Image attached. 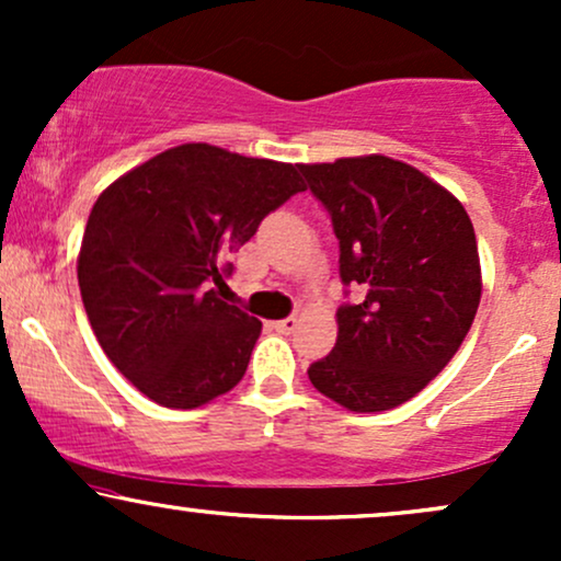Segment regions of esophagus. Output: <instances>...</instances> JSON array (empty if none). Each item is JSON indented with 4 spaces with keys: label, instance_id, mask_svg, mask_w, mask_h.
Here are the masks:
<instances>
[{
    "label": "esophagus",
    "instance_id": "obj_1",
    "mask_svg": "<svg viewBox=\"0 0 561 561\" xmlns=\"http://www.w3.org/2000/svg\"><path fill=\"white\" fill-rule=\"evenodd\" d=\"M274 330L276 332H282V334H293L295 330H298V319L295 317H287V319H279V321H274Z\"/></svg>",
    "mask_w": 561,
    "mask_h": 561
}]
</instances>
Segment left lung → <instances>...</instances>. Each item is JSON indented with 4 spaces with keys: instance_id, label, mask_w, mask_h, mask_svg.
<instances>
[{
    "instance_id": "obj_1",
    "label": "left lung",
    "mask_w": 561,
    "mask_h": 561,
    "mask_svg": "<svg viewBox=\"0 0 561 561\" xmlns=\"http://www.w3.org/2000/svg\"><path fill=\"white\" fill-rule=\"evenodd\" d=\"M340 240L337 343L308 366L319 392L356 414L396 409L443 371L480 306V255L465 205L385 156L300 163Z\"/></svg>"
}]
</instances>
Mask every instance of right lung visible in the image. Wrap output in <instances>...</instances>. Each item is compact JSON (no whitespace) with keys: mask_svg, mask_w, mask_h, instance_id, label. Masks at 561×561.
<instances>
[{"mask_svg":"<svg viewBox=\"0 0 561 561\" xmlns=\"http://www.w3.org/2000/svg\"><path fill=\"white\" fill-rule=\"evenodd\" d=\"M306 190L298 165L179 145L96 197L79 287L102 351L165 409H197L244 377L261 321L214 289L259 224Z\"/></svg>","mask_w":561,"mask_h":561,"instance_id":"obj_1","label":"right lung"}]
</instances>
